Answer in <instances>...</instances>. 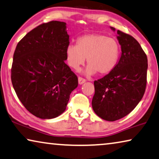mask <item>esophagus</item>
<instances>
[{"instance_id": "obj_1", "label": "esophagus", "mask_w": 159, "mask_h": 159, "mask_svg": "<svg viewBox=\"0 0 159 159\" xmlns=\"http://www.w3.org/2000/svg\"><path fill=\"white\" fill-rule=\"evenodd\" d=\"M86 82V79H84V78L82 77H79V84H83L84 83Z\"/></svg>"}]
</instances>
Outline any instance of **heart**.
<instances>
[{"label":"heart","instance_id":"heart-1","mask_svg":"<svg viewBox=\"0 0 159 159\" xmlns=\"http://www.w3.org/2000/svg\"><path fill=\"white\" fill-rule=\"evenodd\" d=\"M120 46L115 39L102 34H87L77 39L76 45L66 49L68 66L75 70L86 61L88 74L106 75L114 69L119 60Z\"/></svg>","mask_w":159,"mask_h":159}]
</instances>
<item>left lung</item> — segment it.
<instances>
[{"instance_id": "left-lung-1", "label": "left lung", "mask_w": 159, "mask_h": 159, "mask_svg": "<svg viewBox=\"0 0 159 159\" xmlns=\"http://www.w3.org/2000/svg\"><path fill=\"white\" fill-rule=\"evenodd\" d=\"M117 34L121 56L112 71L94 81L92 100L94 112L108 121L120 119L131 113L143 98L147 82L145 52L131 35L119 30Z\"/></svg>"}]
</instances>
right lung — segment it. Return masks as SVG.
Masks as SVG:
<instances>
[{
  "mask_svg": "<svg viewBox=\"0 0 159 159\" xmlns=\"http://www.w3.org/2000/svg\"><path fill=\"white\" fill-rule=\"evenodd\" d=\"M66 25L52 20L38 25L18 42L13 54V89L24 107L42 119L64 112L79 84L77 75L65 63L70 43Z\"/></svg>",
  "mask_w": 159,
  "mask_h": 159,
  "instance_id": "add662e5",
  "label": "right lung"
}]
</instances>
